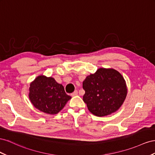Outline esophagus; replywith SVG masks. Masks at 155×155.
Returning <instances> with one entry per match:
<instances>
[{
    "label": "esophagus",
    "mask_w": 155,
    "mask_h": 155,
    "mask_svg": "<svg viewBox=\"0 0 155 155\" xmlns=\"http://www.w3.org/2000/svg\"><path fill=\"white\" fill-rule=\"evenodd\" d=\"M78 95V91L77 90H75L74 92H73L71 94V95L72 97H73V96H76V95Z\"/></svg>",
    "instance_id": "34e87169"
}]
</instances>
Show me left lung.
Instances as JSON below:
<instances>
[{"mask_svg": "<svg viewBox=\"0 0 155 155\" xmlns=\"http://www.w3.org/2000/svg\"><path fill=\"white\" fill-rule=\"evenodd\" d=\"M82 87L84 102L91 113L99 117L117 111L127 94L124 78L113 69H99L86 78Z\"/></svg>", "mask_w": 155, "mask_h": 155, "instance_id": "1", "label": "left lung"}]
</instances>
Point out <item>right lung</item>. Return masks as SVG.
<instances>
[{
    "instance_id": "right-lung-1",
    "label": "right lung",
    "mask_w": 155,
    "mask_h": 155,
    "mask_svg": "<svg viewBox=\"0 0 155 155\" xmlns=\"http://www.w3.org/2000/svg\"><path fill=\"white\" fill-rule=\"evenodd\" d=\"M29 98L34 107L40 111L56 114L71 97L65 94L64 86L54 78L41 75L30 84Z\"/></svg>"
}]
</instances>
